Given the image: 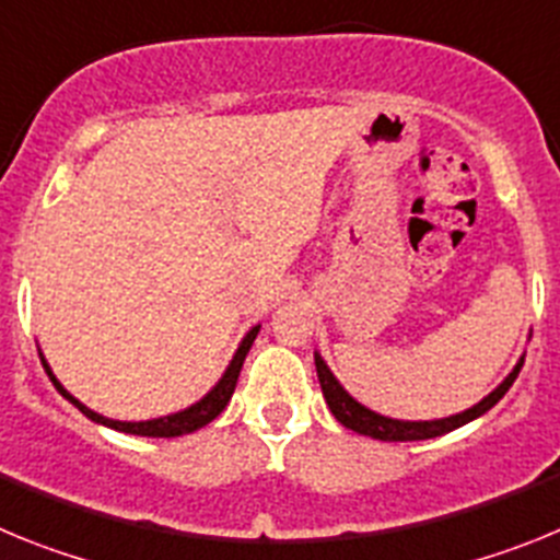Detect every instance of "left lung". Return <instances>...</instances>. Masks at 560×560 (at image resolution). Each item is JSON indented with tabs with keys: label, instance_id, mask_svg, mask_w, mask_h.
<instances>
[{
	"label": "left lung",
	"instance_id": "left-lung-1",
	"mask_svg": "<svg viewBox=\"0 0 560 560\" xmlns=\"http://www.w3.org/2000/svg\"><path fill=\"white\" fill-rule=\"evenodd\" d=\"M314 364H316V375H319V387H323L325 404L334 412V418L339 420L345 429H353L355 434H368L373 440H387V443H407V440H429V438H440V434L454 432V429L465 427V423H471L477 420L479 415H485L491 407H497L499 400L504 398V393L513 387V381H516L518 370L524 364V355L516 361V368L508 373V378L499 384L493 393L485 395L479 404H474L471 409H465V412L448 415V418H438V420H398V418H387V415H378L373 409H368L364 404L353 398L348 389L341 387L339 378L330 373V368L325 364V359L314 350Z\"/></svg>",
	"mask_w": 560,
	"mask_h": 560
}]
</instances>
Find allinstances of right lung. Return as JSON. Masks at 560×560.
I'll return each instance as SVG.
<instances>
[{
    "label": "right lung",
    "mask_w": 560,
    "mask_h": 560,
    "mask_svg": "<svg viewBox=\"0 0 560 560\" xmlns=\"http://www.w3.org/2000/svg\"><path fill=\"white\" fill-rule=\"evenodd\" d=\"M257 330H260V325H255V328H252L249 334L241 339L235 355H232V361L226 364L224 375H221L219 384H215V387H212L210 393L205 395V398L196 400V404H190L187 409H179V412L165 415V418H153V420H112V418H103V415H97L95 409H89L86 404H81L75 395H69L67 389H63L61 381L56 378V373L49 370L47 359H44L42 353H38V355H42V364H44V370H47L49 381H52V387H56L58 393H61L63 398L69 400V404H72V407L81 409V412L86 415L89 420H95V423H101V427L117 429V432L140 434V438H179V434H190V432H196V429L207 427V423H212V420L224 412L226 404H230V398H232V393H235L237 375H241V368H244V359H246V353H249Z\"/></svg>",
    "instance_id": "obj_1"
}]
</instances>
